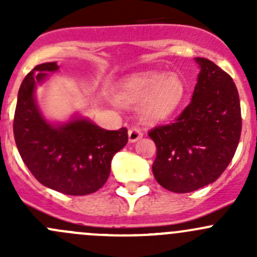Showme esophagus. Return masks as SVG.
Instances as JSON below:
<instances>
[{
  "mask_svg": "<svg viewBox=\"0 0 257 257\" xmlns=\"http://www.w3.org/2000/svg\"><path fill=\"white\" fill-rule=\"evenodd\" d=\"M142 137H143V133H142L141 129L131 128L128 131V138L131 143H136V142H138L139 139H142Z\"/></svg>",
  "mask_w": 257,
  "mask_h": 257,
  "instance_id": "1",
  "label": "esophagus"
}]
</instances>
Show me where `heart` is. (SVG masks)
I'll list each match as a JSON object with an SVG mask.
<instances>
[{"label":"heart","mask_w":257,"mask_h":257,"mask_svg":"<svg viewBox=\"0 0 257 257\" xmlns=\"http://www.w3.org/2000/svg\"><path fill=\"white\" fill-rule=\"evenodd\" d=\"M186 95L184 80L175 73L145 71L125 77L116 90L121 104H141V116L147 123H159L172 116Z\"/></svg>","instance_id":"heart-1"}]
</instances>
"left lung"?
Returning <instances> with one entry per match:
<instances>
[{
    "label": "left lung",
    "mask_w": 257,
    "mask_h": 257,
    "mask_svg": "<svg viewBox=\"0 0 257 257\" xmlns=\"http://www.w3.org/2000/svg\"><path fill=\"white\" fill-rule=\"evenodd\" d=\"M199 66L191 102L174 123L157 126L153 174L173 193H190L214 183L231 162L241 134L239 93L232 78L206 58Z\"/></svg>",
    "instance_id": "obj_1"
}]
</instances>
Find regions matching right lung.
Instances as JSON below:
<instances>
[{"label":"right lung","mask_w":257,"mask_h":257,"mask_svg":"<svg viewBox=\"0 0 257 257\" xmlns=\"http://www.w3.org/2000/svg\"><path fill=\"white\" fill-rule=\"evenodd\" d=\"M59 69L36 66L18 90L14 134L26 167L42 185L67 195H87L108 180L112 159L128 143L125 128L105 131L82 114L51 120L38 104L37 88Z\"/></svg>","instance_id":"add662e5"}]
</instances>
